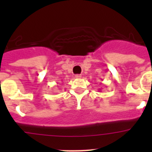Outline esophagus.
Returning a JSON list of instances; mask_svg holds the SVG:
<instances>
[{
	"instance_id": "34e87169",
	"label": "esophagus",
	"mask_w": 152,
	"mask_h": 152,
	"mask_svg": "<svg viewBox=\"0 0 152 152\" xmlns=\"http://www.w3.org/2000/svg\"><path fill=\"white\" fill-rule=\"evenodd\" d=\"M80 77H81V75H75V78L80 79Z\"/></svg>"
}]
</instances>
